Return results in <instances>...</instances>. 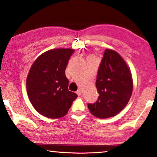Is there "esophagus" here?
Listing matches in <instances>:
<instances>
[{
  "label": "esophagus",
  "instance_id": "34e87169",
  "mask_svg": "<svg viewBox=\"0 0 157 157\" xmlns=\"http://www.w3.org/2000/svg\"><path fill=\"white\" fill-rule=\"evenodd\" d=\"M82 90L81 89H79V90H78V91L76 92V93L78 94V96H80L81 94H82Z\"/></svg>",
  "mask_w": 157,
  "mask_h": 157
}]
</instances>
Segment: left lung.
<instances>
[{"label":"left lung","mask_w":157,"mask_h":157,"mask_svg":"<svg viewBox=\"0 0 157 157\" xmlns=\"http://www.w3.org/2000/svg\"><path fill=\"white\" fill-rule=\"evenodd\" d=\"M98 100L88 104L92 115L105 119L120 112L131 98L133 90L132 74L124 59L113 50L106 49L96 80Z\"/></svg>","instance_id":"obj_1"}]
</instances>
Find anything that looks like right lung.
<instances>
[{
	"label": "right lung",
	"instance_id": "1",
	"mask_svg": "<svg viewBox=\"0 0 157 157\" xmlns=\"http://www.w3.org/2000/svg\"><path fill=\"white\" fill-rule=\"evenodd\" d=\"M75 50L57 48L40 55L33 64L26 79L29 100L37 112L48 118L63 117L77 94L68 90L65 69Z\"/></svg>",
	"mask_w": 157,
	"mask_h": 157
}]
</instances>
